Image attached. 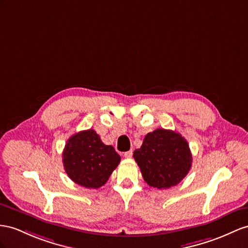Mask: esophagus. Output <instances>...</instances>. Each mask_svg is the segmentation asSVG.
Masks as SVG:
<instances>
[{
    "mask_svg": "<svg viewBox=\"0 0 248 248\" xmlns=\"http://www.w3.org/2000/svg\"><path fill=\"white\" fill-rule=\"evenodd\" d=\"M132 155H133V151H132V150H130V151H128V152H125V153H124V156L125 158H131Z\"/></svg>",
    "mask_w": 248,
    "mask_h": 248,
    "instance_id": "obj_1",
    "label": "esophagus"
}]
</instances>
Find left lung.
<instances>
[{
	"mask_svg": "<svg viewBox=\"0 0 248 248\" xmlns=\"http://www.w3.org/2000/svg\"><path fill=\"white\" fill-rule=\"evenodd\" d=\"M133 157L144 181L159 189L178 185L189 172L193 160L186 138L164 129L148 133Z\"/></svg>",
	"mask_w": 248,
	"mask_h": 248,
	"instance_id": "8db88e82",
	"label": "left lung"
}]
</instances>
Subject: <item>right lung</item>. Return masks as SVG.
Wrapping results in <instances>:
<instances>
[{"mask_svg": "<svg viewBox=\"0 0 248 248\" xmlns=\"http://www.w3.org/2000/svg\"><path fill=\"white\" fill-rule=\"evenodd\" d=\"M119 162L115 149L106 145L92 129L70 137L62 152L63 168L69 178L87 188L103 186Z\"/></svg>", "mask_w": 248, "mask_h": 248, "instance_id": "obj_1", "label": "right lung"}]
</instances>
